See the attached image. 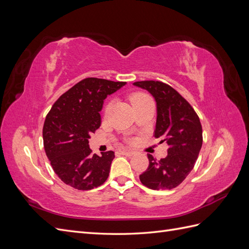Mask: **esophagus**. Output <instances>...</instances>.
Instances as JSON below:
<instances>
[{
  "label": "esophagus",
  "instance_id": "esophagus-1",
  "mask_svg": "<svg viewBox=\"0 0 249 249\" xmlns=\"http://www.w3.org/2000/svg\"><path fill=\"white\" fill-rule=\"evenodd\" d=\"M119 153L124 156H127V157H131L135 154L134 150H130V149H122V150H119Z\"/></svg>",
  "mask_w": 249,
  "mask_h": 249
}]
</instances>
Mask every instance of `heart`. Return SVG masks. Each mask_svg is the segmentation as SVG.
I'll return each instance as SVG.
<instances>
[{
  "mask_svg": "<svg viewBox=\"0 0 249 249\" xmlns=\"http://www.w3.org/2000/svg\"><path fill=\"white\" fill-rule=\"evenodd\" d=\"M147 100H150V97L148 95H146L145 93H142V92H136L131 96V103L133 105V107L136 106V105H138L142 102L147 101ZM108 108H109V105H108L106 109H108Z\"/></svg>",
  "mask_w": 249,
  "mask_h": 249,
  "instance_id": "1",
  "label": "heart"
}]
</instances>
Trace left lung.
Here are the masks:
<instances>
[{"label":"left lung","instance_id":"obj_1","mask_svg":"<svg viewBox=\"0 0 249 249\" xmlns=\"http://www.w3.org/2000/svg\"><path fill=\"white\" fill-rule=\"evenodd\" d=\"M157 103L154 135L168 144L167 156L157 161L147 154L149 165L140 175L141 183L153 190L172 189L189 175L202 145V127L196 112L176 89L159 81L135 82Z\"/></svg>","mask_w":249,"mask_h":249}]
</instances>
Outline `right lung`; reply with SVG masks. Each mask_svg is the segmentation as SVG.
<instances>
[{"mask_svg": "<svg viewBox=\"0 0 249 249\" xmlns=\"http://www.w3.org/2000/svg\"><path fill=\"white\" fill-rule=\"evenodd\" d=\"M125 84L87 78L53 105L43 124V146L53 169L66 185L91 190L106 182L114 152L92 155L88 140L101 125L104 100Z\"/></svg>", "mask_w": 249, "mask_h": 249, "instance_id": "right-lung-1", "label": "right lung"}]
</instances>
